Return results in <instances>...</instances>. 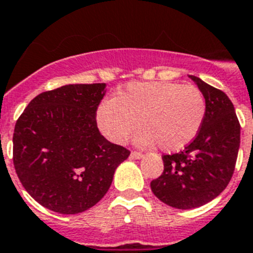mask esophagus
Segmentation results:
<instances>
[{"label":"esophagus","instance_id":"1","mask_svg":"<svg viewBox=\"0 0 253 253\" xmlns=\"http://www.w3.org/2000/svg\"><path fill=\"white\" fill-rule=\"evenodd\" d=\"M130 157L132 160H140L143 157V153H140V152H131Z\"/></svg>","mask_w":253,"mask_h":253}]
</instances>
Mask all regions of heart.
Returning <instances> with one entry per match:
<instances>
[{
  "label": "heart",
  "mask_w": 253,
  "mask_h": 253,
  "mask_svg": "<svg viewBox=\"0 0 253 253\" xmlns=\"http://www.w3.org/2000/svg\"><path fill=\"white\" fill-rule=\"evenodd\" d=\"M207 104L199 88L176 82L130 83L116 98L100 104L96 114L101 132L114 143L127 140L137 125L140 147L159 144L162 151H179L198 136Z\"/></svg>",
  "instance_id": "1"
}]
</instances>
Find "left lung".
<instances>
[{
	"instance_id": "obj_1",
	"label": "left lung",
	"mask_w": 253,
	"mask_h": 253,
	"mask_svg": "<svg viewBox=\"0 0 253 253\" xmlns=\"http://www.w3.org/2000/svg\"><path fill=\"white\" fill-rule=\"evenodd\" d=\"M205 98L207 110L198 136L174 155H165L164 171L152 192L176 209H192L215 199L233 176L240 144V125L226 93L190 75Z\"/></svg>"
}]
</instances>
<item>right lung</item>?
I'll return each instance as SVG.
<instances>
[{
    "label": "right lung",
    "instance_id": "add662e5",
    "mask_svg": "<svg viewBox=\"0 0 253 253\" xmlns=\"http://www.w3.org/2000/svg\"><path fill=\"white\" fill-rule=\"evenodd\" d=\"M106 84H67L38 94L18 118L13 136L16 175L45 208L77 214L104 198L130 151L97 128Z\"/></svg>",
    "mask_w": 253,
    "mask_h": 253
}]
</instances>
